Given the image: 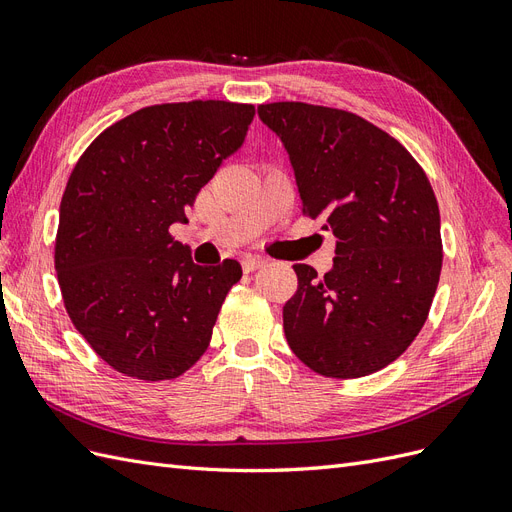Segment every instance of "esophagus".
Listing matches in <instances>:
<instances>
[{"mask_svg":"<svg viewBox=\"0 0 512 512\" xmlns=\"http://www.w3.org/2000/svg\"><path fill=\"white\" fill-rule=\"evenodd\" d=\"M265 258H258V256H247V258H243V262H241V267H243V271L245 273H252V271H256V269H260L262 265H265Z\"/></svg>","mask_w":512,"mask_h":512,"instance_id":"obj_1","label":"esophagus"}]
</instances>
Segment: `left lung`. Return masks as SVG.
Returning <instances> with one entry per match:
<instances>
[{
    "label": "left lung",
    "mask_w": 512,
    "mask_h": 512,
    "mask_svg": "<svg viewBox=\"0 0 512 512\" xmlns=\"http://www.w3.org/2000/svg\"><path fill=\"white\" fill-rule=\"evenodd\" d=\"M288 151L303 213L337 239L333 269L294 265L290 350L316 374L361 378L423 329L442 271L440 209L425 170L363 117L305 102L260 104Z\"/></svg>",
    "instance_id": "1"
}]
</instances>
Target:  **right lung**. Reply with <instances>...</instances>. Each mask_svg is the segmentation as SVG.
Instances as JSON below:
<instances>
[{
    "label": "right lung",
    "instance_id": "obj_1",
    "mask_svg": "<svg viewBox=\"0 0 512 512\" xmlns=\"http://www.w3.org/2000/svg\"><path fill=\"white\" fill-rule=\"evenodd\" d=\"M254 113L224 100L147 106L76 162L59 205L57 280L76 331L121 374L173 380L205 354L241 265H196L168 228L188 222Z\"/></svg>",
    "mask_w": 512,
    "mask_h": 512
}]
</instances>
